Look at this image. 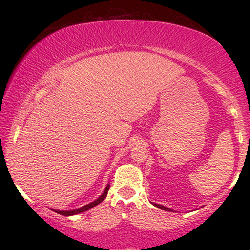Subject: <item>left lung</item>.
<instances>
[{
	"label": "left lung",
	"instance_id": "8db88e82",
	"mask_svg": "<svg viewBox=\"0 0 250 250\" xmlns=\"http://www.w3.org/2000/svg\"><path fill=\"white\" fill-rule=\"evenodd\" d=\"M154 206H156V207H157V208H160V209H163V210L171 211V209H169V208H167V207H163V206H161V205H156V203H154Z\"/></svg>",
	"mask_w": 250,
	"mask_h": 250
}]
</instances>
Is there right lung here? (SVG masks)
Returning <instances> with one entry per match:
<instances>
[{"label":"right lung","instance_id":"right-lung-1","mask_svg":"<svg viewBox=\"0 0 250 250\" xmlns=\"http://www.w3.org/2000/svg\"><path fill=\"white\" fill-rule=\"evenodd\" d=\"M108 190H109V186H108L107 188H105V190L103 191V194L101 195V196L99 197V199H97L96 201H94V202L89 203V205H87V206H83V207L80 208V209H75V210H65V211H64V210H54V211H56L57 214L64 215V216H70V215H75V214H79V213H83V211L88 210V209L95 207V206L99 205V203H101L102 201L105 199V196H107Z\"/></svg>","mask_w":250,"mask_h":250}]
</instances>
